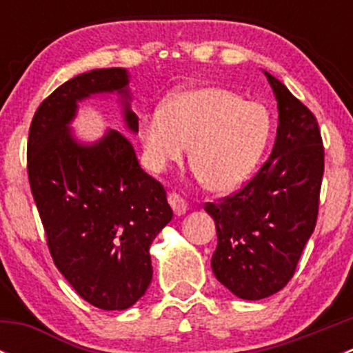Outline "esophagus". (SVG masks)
I'll return each mask as SVG.
<instances>
[{"instance_id":"34e87169","label":"esophagus","mask_w":353,"mask_h":353,"mask_svg":"<svg viewBox=\"0 0 353 353\" xmlns=\"http://www.w3.org/2000/svg\"><path fill=\"white\" fill-rule=\"evenodd\" d=\"M167 199H169L170 208L174 210V213H176V215H184V213H186V210H188L186 199L181 198L177 193H170L169 196H167Z\"/></svg>"}]
</instances>
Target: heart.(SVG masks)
<instances>
[{
  "label": "heart",
  "mask_w": 353,
  "mask_h": 353,
  "mask_svg": "<svg viewBox=\"0 0 353 353\" xmlns=\"http://www.w3.org/2000/svg\"><path fill=\"white\" fill-rule=\"evenodd\" d=\"M272 130L268 109L223 87H198L176 95L163 110L140 119L145 159L155 172L190 162L203 186L227 193L243 186L261 160Z\"/></svg>",
  "instance_id": "b5f03b06"
}]
</instances>
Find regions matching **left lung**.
<instances>
[{"label":"left lung","instance_id":"8db88e82","mask_svg":"<svg viewBox=\"0 0 353 353\" xmlns=\"http://www.w3.org/2000/svg\"><path fill=\"white\" fill-rule=\"evenodd\" d=\"M279 102L275 145L251 181L205 210L215 220L212 270L237 297L259 301L294 276L316 227L325 148L318 121L290 90L266 73Z\"/></svg>","mask_w":353,"mask_h":353}]
</instances>
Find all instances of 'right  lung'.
<instances>
[{
  "instance_id": "add662e5",
  "label": "right lung",
  "mask_w": 353,
  "mask_h": 353,
  "mask_svg": "<svg viewBox=\"0 0 353 353\" xmlns=\"http://www.w3.org/2000/svg\"><path fill=\"white\" fill-rule=\"evenodd\" d=\"M128 83L124 68L71 78L35 110L27 143L28 183L56 268L104 311L131 307L147 292L150 244L172 220L165 190L141 169L123 133L109 130L97 143L83 145L68 128L78 102L117 92L128 130L137 133Z\"/></svg>"
}]
</instances>
